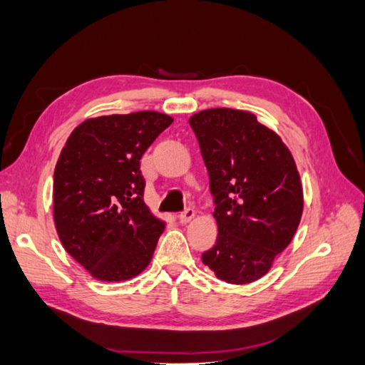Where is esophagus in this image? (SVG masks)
<instances>
[{
    "label": "esophagus",
    "mask_w": 365,
    "mask_h": 365,
    "mask_svg": "<svg viewBox=\"0 0 365 365\" xmlns=\"http://www.w3.org/2000/svg\"><path fill=\"white\" fill-rule=\"evenodd\" d=\"M196 212L193 209H187L185 212H182V214H178V222H180L182 225H187L188 222H191L195 218Z\"/></svg>",
    "instance_id": "obj_1"
}]
</instances>
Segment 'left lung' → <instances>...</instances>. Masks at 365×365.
Here are the masks:
<instances>
[{
	"instance_id": "left-lung-1",
	"label": "left lung",
	"mask_w": 365,
	"mask_h": 365,
	"mask_svg": "<svg viewBox=\"0 0 365 365\" xmlns=\"http://www.w3.org/2000/svg\"><path fill=\"white\" fill-rule=\"evenodd\" d=\"M190 125L209 172L218 227L202 263L228 284L254 282L268 273L300 223L303 188L294 158L249 111L204 110Z\"/></svg>"
}]
</instances>
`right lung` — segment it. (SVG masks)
Masks as SVG:
<instances>
[{
	"label": "right lung",
	"mask_w": 365,
	"mask_h": 365,
	"mask_svg": "<svg viewBox=\"0 0 365 365\" xmlns=\"http://www.w3.org/2000/svg\"><path fill=\"white\" fill-rule=\"evenodd\" d=\"M158 111L86 119L54 170V222L65 250L98 281H128L148 267L164 222L143 202L140 160L172 124Z\"/></svg>",
	"instance_id": "add662e5"
}]
</instances>
